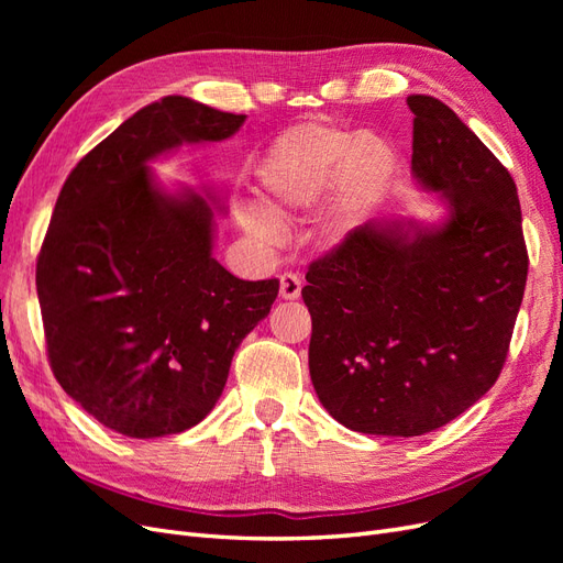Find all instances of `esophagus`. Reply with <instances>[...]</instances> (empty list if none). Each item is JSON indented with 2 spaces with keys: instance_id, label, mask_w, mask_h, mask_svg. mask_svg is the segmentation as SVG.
<instances>
[{
  "instance_id": "1",
  "label": "esophagus",
  "mask_w": 563,
  "mask_h": 563,
  "mask_svg": "<svg viewBox=\"0 0 563 563\" xmlns=\"http://www.w3.org/2000/svg\"><path fill=\"white\" fill-rule=\"evenodd\" d=\"M279 296L284 300H296L300 296V277L294 272H284L279 277Z\"/></svg>"
}]
</instances>
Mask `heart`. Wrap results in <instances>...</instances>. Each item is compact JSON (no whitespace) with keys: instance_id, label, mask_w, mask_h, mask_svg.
I'll use <instances>...</instances> for the list:
<instances>
[{"instance_id":"1","label":"heart","mask_w":563,"mask_h":563,"mask_svg":"<svg viewBox=\"0 0 563 563\" xmlns=\"http://www.w3.org/2000/svg\"><path fill=\"white\" fill-rule=\"evenodd\" d=\"M395 176L397 150L380 133L308 122L284 131L267 150L261 197L273 218L288 220L314 209L331 192L327 232L340 240L378 207ZM268 217L249 209L244 225L269 242L277 225Z\"/></svg>"}]
</instances>
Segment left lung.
Here are the masks:
<instances>
[{
	"label": "left lung",
	"mask_w": 563,
	"mask_h": 563,
	"mask_svg": "<svg viewBox=\"0 0 563 563\" xmlns=\"http://www.w3.org/2000/svg\"><path fill=\"white\" fill-rule=\"evenodd\" d=\"M413 174L449 203L439 228L352 230L308 267L310 376L347 430L420 437L496 385L521 308L528 251L517 185L432 96H408Z\"/></svg>",
	"instance_id": "8db88e82"
}]
</instances>
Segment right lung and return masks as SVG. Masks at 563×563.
Instances as JSON below:
<instances>
[{
	"label": "right lung",
	"instance_id": "add662e5",
	"mask_svg": "<svg viewBox=\"0 0 563 563\" xmlns=\"http://www.w3.org/2000/svg\"><path fill=\"white\" fill-rule=\"evenodd\" d=\"M244 114L166 96L84 155L37 255L46 354L60 387L106 428L152 439L195 428L223 395L234 350L279 279L244 282L213 255L207 199L159 192L147 162L225 141Z\"/></svg>",
	"mask_w": 563,
	"mask_h": 563
}]
</instances>
